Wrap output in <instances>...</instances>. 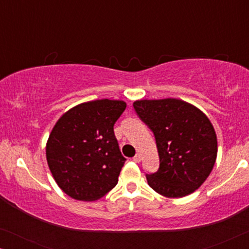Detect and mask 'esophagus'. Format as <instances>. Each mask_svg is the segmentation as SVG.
Instances as JSON below:
<instances>
[{"instance_id":"34e87169","label":"esophagus","mask_w":249,"mask_h":249,"mask_svg":"<svg viewBox=\"0 0 249 249\" xmlns=\"http://www.w3.org/2000/svg\"><path fill=\"white\" fill-rule=\"evenodd\" d=\"M132 160H134L136 163H139V162L142 161V156H141V154H136Z\"/></svg>"}]
</instances>
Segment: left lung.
Segmentation results:
<instances>
[{
	"label": "left lung",
	"mask_w": 249,
	"mask_h": 249,
	"mask_svg": "<svg viewBox=\"0 0 249 249\" xmlns=\"http://www.w3.org/2000/svg\"><path fill=\"white\" fill-rule=\"evenodd\" d=\"M134 108L154 134L159 152V170L146 175L149 187L169 198L198 189L217 154L216 135L209 118L177 98L136 101Z\"/></svg>",
	"instance_id": "left-lung-1"
}]
</instances>
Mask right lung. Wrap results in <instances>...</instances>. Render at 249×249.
<instances>
[{
  "label": "right lung",
  "instance_id": "1",
  "mask_svg": "<svg viewBox=\"0 0 249 249\" xmlns=\"http://www.w3.org/2000/svg\"><path fill=\"white\" fill-rule=\"evenodd\" d=\"M124 101L96 100L70 108L52 129L46 160L57 186L78 200H96L118 183L125 162L113 125Z\"/></svg>",
  "mask_w": 249,
  "mask_h": 249
}]
</instances>
